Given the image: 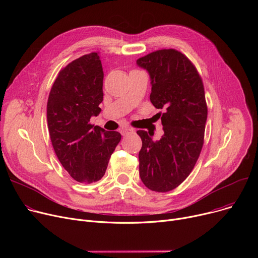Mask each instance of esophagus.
Instances as JSON below:
<instances>
[{
    "mask_svg": "<svg viewBox=\"0 0 258 258\" xmlns=\"http://www.w3.org/2000/svg\"><path fill=\"white\" fill-rule=\"evenodd\" d=\"M134 133V130L131 127H122L121 128V134L123 135V136H126V135H131Z\"/></svg>",
    "mask_w": 258,
    "mask_h": 258,
    "instance_id": "obj_1",
    "label": "esophagus"
}]
</instances>
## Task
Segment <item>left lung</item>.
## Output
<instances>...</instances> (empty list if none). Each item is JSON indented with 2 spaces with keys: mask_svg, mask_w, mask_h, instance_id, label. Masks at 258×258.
Returning <instances> with one entry per match:
<instances>
[{
  "mask_svg": "<svg viewBox=\"0 0 258 258\" xmlns=\"http://www.w3.org/2000/svg\"><path fill=\"white\" fill-rule=\"evenodd\" d=\"M151 78V101L159 113L163 135L154 140L150 132L138 131L139 174L151 190L166 192L178 187L194 169L204 143L207 105L203 81L184 54L159 50L137 60Z\"/></svg>",
  "mask_w": 258,
  "mask_h": 258,
  "instance_id": "1",
  "label": "left lung"
}]
</instances>
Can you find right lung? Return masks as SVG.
Returning <instances> with one entry per match:
<instances>
[{"mask_svg": "<svg viewBox=\"0 0 258 258\" xmlns=\"http://www.w3.org/2000/svg\"><path fill=\"white\" fill-rule=\"evenodd\" d=\"M103 71L90 53L68 64L54 81L47 103L50 139L59 162L79 183L99 181L121 140L118 132L90 124L101 112Z\"/></svg>", "mask_w": 258, "mask_h": 258, "instance_id": "1", "label": "right lung"}]
</instances>
